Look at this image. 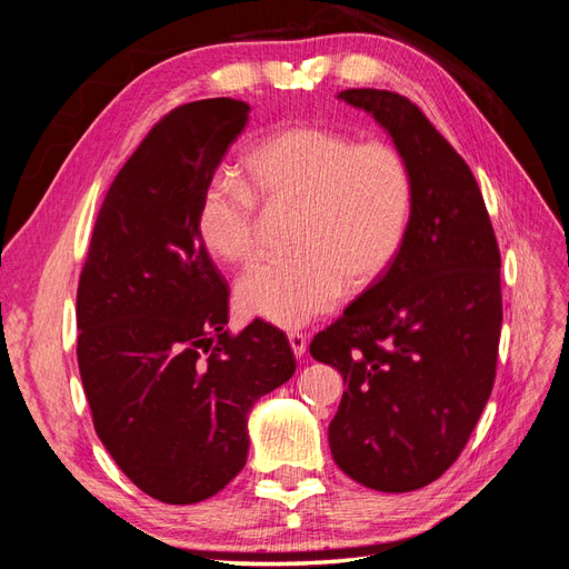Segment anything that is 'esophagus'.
I'll list each match as a JSON object with an SVG mask.
<instances>
[{"mask_svg": "<svg viewBox=\"0 0 569 569\" xmlns=\"http://www.w3.org/2000/svg\"><path fill=\"white\" fill-rule=\"evenodd\" d=\"M289 347H291V351H295L297 358H301V356L306 353L308 341H306V337L299 335V332H289Z\"/></svg>", "mask_w": 569, "mask_h": 569, "instance_id": "obj_1", "label": "esophagus"}]
</instances>
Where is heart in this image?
I'll return each mask as SVG.
<instances>
[{"mask_svg": "<svg viewBox=\"0 0 569 569\" xmlns=\"http://www.w3.org/2000/svg\"><path fill=\"white\" fill-rule=\"evenodd\" d=\"M249 180L270 201L299 203L295 253L261 256L239 274L244 313L299 327L332 311L351 284L380 280L410 230L412 184L403 153L387 142L318 126L263 137L244 159ZM230 173L203 184L197 206L201 242L222 261H242L256 247V194Z\"/></svg>", "mask_w": 569, "mask_h": 569, "instance_id": "1", "label": "heart"}]
</instances>
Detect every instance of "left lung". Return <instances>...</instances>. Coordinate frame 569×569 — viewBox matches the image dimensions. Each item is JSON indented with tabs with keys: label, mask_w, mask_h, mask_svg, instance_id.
Listing matches in <instances>:
<instances>
[{
	"label": "left lung",
	"mask_w": 569,
	"mask_h": 569,
	"mask_svg": "<svg viewBox=\"0 0 569 569\" xmlns=\"http://www.w3.org/2000/svg\"><path fill=\"white\" fill-rule=\"evenodd\" d=\"M412 173L410 230L393 266L311 341L347 391L330 449L358 485L403 493L451 468L485 410L501 339V253L472 170L406 97L343 90Z\"/></svg>",
	"instance_id": "8db88e82"
}]
</instances>
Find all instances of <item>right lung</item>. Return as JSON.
<instances>
[{
	"instance_id": "obj_1",
	"label": "right lung",
	"mask_w": 569,
	"mask_h": 569,
	"mask_svg": "<svg viewBox=\"0 0 569 569\" xmlns=\"http://www.w3.org/2000/svg\"><path fill=\"white\" fill-rule=\"evenodd\" d=\"M251 107L218 97L170 111L120 168L78 284V368L97 437L170 506L218 493L247 465L249 412L297 370L287 337L228 332L230 289L197 206Z\"/></svg>"
}]
</instances>
